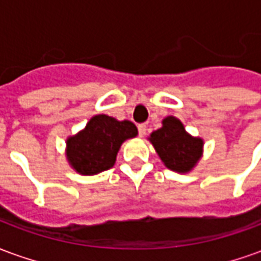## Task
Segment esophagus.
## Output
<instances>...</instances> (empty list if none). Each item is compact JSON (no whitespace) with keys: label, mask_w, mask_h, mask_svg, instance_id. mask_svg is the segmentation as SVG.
<instances>
[{"label":"esophagus","mask_w":261,"mask_h":261,"mask_svg":"<svg viewBox=\"0 0 261 261\" xmlns=\"http://www.w3.org/2000/svg\"><path fill=\"white\" fill-rule=\"evenodd\" d=\"M138 133H140V137H144L147 134V125L140 124L138 125Z\"/></svg>","instance_id":"1"}]
</instances>
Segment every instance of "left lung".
Instances as JSON below:
<instances>
[{"label":"left lung","mask_w":261,"mask_h":261,"mask_svg":"<svg viewBox=\"0 0 261 261\" xmlns=\"http://www.w3.org/2000/svg\"><path fill=\"white\" fill-rule=\"evenodd\" d=\"M161 161L168 169L177 173L192 172L202 156L204 140L193 137L180 120L168 116L162 120V127L148 137Z\"/></svg>","instance_id":"left-lung-1"}]
</instances>
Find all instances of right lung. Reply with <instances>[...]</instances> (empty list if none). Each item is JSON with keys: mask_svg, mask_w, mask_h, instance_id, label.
Segmentation results:
<instances>
[{"mask_svg": "<svg viewBox=\"0 0 261 261\" xmlns=\"http://www.w3.org/2000/svg\"><path fill=\"white\" fill-rule=\"evenodd\" d=\"M138 136L134 123L119 121L108 114H96L85 128L65 141L69 166L80 175L93 176L113 168L121 144Z\"/></svg>", "mask_w": 261, "mask_h": 261, "instance_id": "obj_1", "label": "right lung"}]
</instances>
